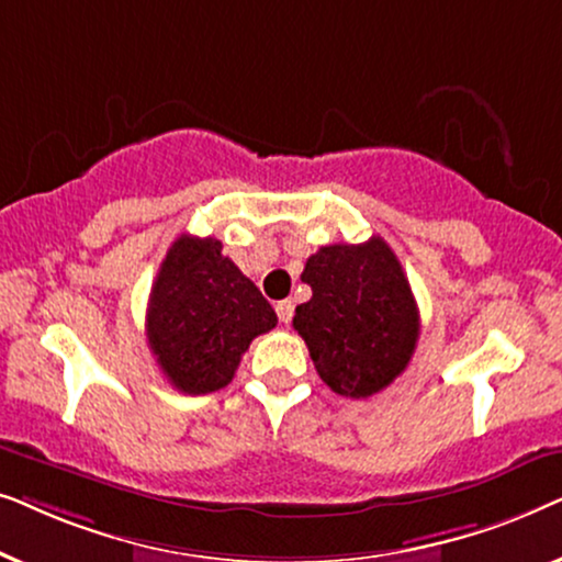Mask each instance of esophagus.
<instances>
[{
	"label": "esophagus",
	"instance_id": "obj_1",
	"mask_svg": "<svg viewBox=\"0 0 562 562\" xmlns=\"http://www.w3.org/2000/svg\"><path fill=\"white\" fill-rule=\"evenodd\" d=\"M276 314H279L283 325H289L291 317H294V302H291V299H283V302L276 304Z\"/></svg>",
	"mask_w": 562,
	"mask_h": 562
}]
</instances>
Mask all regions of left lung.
<instances>
[{"instance_id": "8db88e82", "label": "left lung", "mask_w": 562, "mask_h": 562, "mask_svg": "<svg viewBox=\"0 0 562 562\" xmlns=\"http://www.w3.org/2000/svg\"><path fill=\"white\" fill-rule=\"evenodd\" d=\"M302 281L312 299L296 306L294 329L335 394L373 396L404 373L419 340V310L383 237L325 245L306 260Z\"/></svg>"}]
</instances>
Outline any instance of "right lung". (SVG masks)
I'll use <instances>...</instances> for the list:
<instances>
[{
	"instance_id": "1",
	"label": "right lung",
	"mask_w": 562,
	"mask_h": 562,
	"mask_svg": "<svg viewBox=\"0 0 562 562\" xmlns=\"http://www.w3.org/2000/svg\"><path fill=\"white\" fill-rule=\"evenodd\" d=\"M256 283L222 256L214 237L181 235L168 248L148 302V345L183 394L225 389L252 337L276 327Z\"/></svg>"
}]
</instances>
